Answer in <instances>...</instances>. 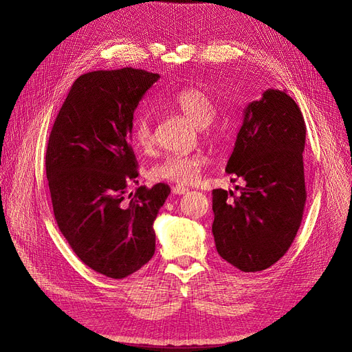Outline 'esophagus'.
<instances>
[{
	"mask_svg": "<svg viewBox=\"0 0 352 352\" xmlns=\"http://www.w3.org/2000/svg\"><path fill=\"white\" fill-rule=\"evenodd\" d=\"M172 190H173L175 195H184V194L188 192V188L184 186V185H176V186L172 188Z\"/></svg>",
	"mask_w": 352,
	"mask_h": 352,
	"instance_id": "1",
	"label": "esophagus"
}]
</instances>
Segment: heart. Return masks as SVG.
Masks as SVG:
<instances>
[{"label": "heart", "instance_id": "1", "mask_svg": "<svg viewBox=\"0 0 352 352\" xmlns=\"http://www.w3.org/2000/svg\"><path fill=\"white\" fill-rule=\"evenodd\" d=\"M170 102L201 131L208 132L210 123L217 114L216 102L210 95L198 88H185L177 91ZM132 138L135 144L148 150L154 142L151 113L146 110L138 111L132 122ZM207 158L202 154H168L162 162L151 168V177L155 180H167L188 185L199 176L201 168L206 166Z\"/></svg>", "mask_w": 352, "mask_h": 352}]
</instances>
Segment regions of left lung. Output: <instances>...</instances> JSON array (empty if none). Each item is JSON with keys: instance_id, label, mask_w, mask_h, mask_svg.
Segmentation results:
<instances>
[{"instance_id": "obj_1", "label": "left lung", "mask_w": 352, "mask_h": 352, "mask_svg": "<svg viewBox=\"0 0 352 352\" xmlns=\"http://www.w3.org/2000/svg\"><path fill=\"white\" fill-rule=\"evenodd\" d=\"M304 145L302 113L285 91L270 88L245 107L226 166L245 186L239 197L225 189L211 192L216 248L236 269H269L294 242L307 198Z\"/></svg>"}]
</instances>
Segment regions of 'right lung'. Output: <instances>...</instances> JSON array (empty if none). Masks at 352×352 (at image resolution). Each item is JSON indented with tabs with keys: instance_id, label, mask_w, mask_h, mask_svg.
Masks as SVG:
<instances>
[{
	"instance_id": "right-lung-1",
	"label": "right lung",
	"mask_w": 352,
	"mask_h": 352,
	"mask_svg": "<svg viewBox=\"0 0 352 352\" xmlns=\"http://www.w3.org/2000/svg\"><path fill=\"white\" fill-rule=\"evenodd\" d=\"M160 74L132 67L79 76L50 135L45 167L60 232L78 257L111 279L140 270L155 251L154 221L170 194L136 182L133 113Z\"/></svg>"
}]
</instances>
